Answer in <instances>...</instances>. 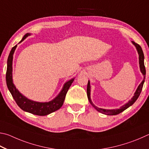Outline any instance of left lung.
Wrapping results in <instances>:
<instances>
[{"label": "left lung", "instance_id": "8db88e82", "mask_svg": "<svg viewBox=\"0 0 149 149\" xmlns=\"http://www.w3.org/2000/svg\"><path fill=\"white\" fill-rule=\"evenodd\" d=\"M132 42L135 47H136L138 54H139V62L140 70H141V72L142 74H143V77H144L143 78V81L139 85V86H138L137 89L136 90V91H135V92L134 93V97L132 98L131 100L129 101L128 102H127L126 104H125L124 105L122 106L120 109H111V110H110V109H104L98 108L95 105H93L92 100H91V98H90V82L89 80H88V86H87V95H88V100H89L90 103H91V105H92L93 107L96 109V110L100 112V113L107 114V115H116V114H118L120 113H122V112H123L124 111L126 110V109H127L128 107H130V106L132 105L135 102V101L137 100V98L139 97L141 92V90H142L143 84H144L145 79V74H146V70H145V64H144V54H143V52L142 50L141 47L139 44L135 43L134 41H132Z\"/></svg>", "mask_w": 149, "mask_h": 149}]
</instances>
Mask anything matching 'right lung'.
I'll return each instance as SVG.
<instances>
[{"label": "right lung", "mask_w": 149, "mask_h": 149, "mask_svg": "<svg viewBox=\"0 0 149 149\" xmlns=\"http://www.w3.org/2000/svg\"><path fill=\"white\" fill-rule=\"evenodd\" d=\"M29 33L25 34L23 36L22 40L19 42H22L29 36ZM17 45L13 47L11 51L10 52V54L8 57L7 61V70L6 73V80L7 87L8 88L10 92L11 93L13 98L14 99L17 105L22 109L23 111L28 112L31 114H36L38 116H46L50 114L53 112L58 110L61 107L63 104L65 96L67 93L68 90L71 84L74 81V79L69 80L63 86L62 90L57 96L56 98H54L53 100H52L49 102L40 103L36 102L32 100H30L23 96L19 91L16 89V88L13 83L12 80V61H13V55H14V51L16 48Z\"/></svg>", "instance_id": "right-lung-1"}]
</instances>
